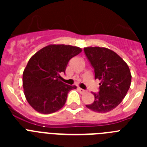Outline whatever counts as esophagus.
Wrapping results in <instances>:
<instances>
[{"instance_id":"1","label":"esophagus","mask_w":147,"mask_h":147,"mask_svg":"<svg viewBox=\"0 0 147 147\" xmlns=\"http://www.w3.org/2000/svg\"><path fill=\"white\" fill-rule=\"evenodd\" d=\"M78 90H79V91H80V93H82V94L86 93V90H83V89H82V88H78Z\"/></svg>"}]
</instances>
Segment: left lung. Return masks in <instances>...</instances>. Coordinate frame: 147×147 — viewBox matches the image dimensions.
Masks as SVG:
<instances>
[{
  "instance_id": "left-lung-1",
  "label": "left lung",
  "mask_w": 147,
  "mask_h": 147,
  "mask_svg": "<svg viewBox=\"0 0 147 147\" xmlns=\"http://www.w3.org/2000/svg\"><path fill=\"white\" fill-rule=\"evenodd\" d=\"M84 51L94 68L95 79L101 80L99 92L93 93L94 102L86 107L97 113L109 112L122 102L130 87L129 67L121 57L107 48L86 47Z\"/></svg>"
}]
</instances>
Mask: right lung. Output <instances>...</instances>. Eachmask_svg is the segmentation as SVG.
Here are the masks:
<instances>
[{
	"label": "right lung",
	"mask_w": 147,
	"mask_h": 147,
	"mask_svg": "<svg viewBox=\"0 0 147 147\" xmlns=\"http://www.w3.org/2000/svg\"><path fill=\"white\" fill-rule=\"evenodd\" d=\"M82 49L69 45H49L34 54L23 74V87L27 102L36 111L50 114L65 105L67 93L75 85L60 80L70 59Z\"/></svg>",
	"instance_id": "1"
}]
</instances>
